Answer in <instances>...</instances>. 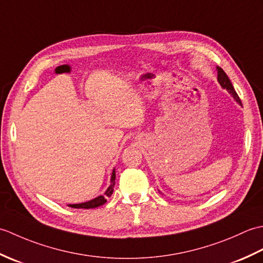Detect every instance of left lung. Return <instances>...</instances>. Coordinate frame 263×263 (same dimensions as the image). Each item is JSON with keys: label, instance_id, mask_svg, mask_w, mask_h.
I'll return each instance as SVG.
<instances>
[{"label": "left lung", "instance_id": "8db88e82", "mask_svg": "<svg viewBox=\"0 0 263 263\" xmlns=\"http://www.w3.org/2000/svg\"><path fill=\"white\" fill-rule=\"evenodd\" d=\"M217 80H218V82L220 83V86L224 88V89H226V90L230 92L232 96H233V98L236 100V102L239 104V105H242V102H241V99H239V97H238V95L236 93V91H235V89H234V87H233V85H232V82H231V80H230V78L227 77V74L225 73V71L222 70L221 68H219V66H217Z\"/></svg>", "mask_w": 263, "mask_h": 263}]
</instances>
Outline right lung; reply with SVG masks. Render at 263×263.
I'll return each instance as SVG.
<instances>
[{
    "label": "right lung",
    "mask_w": 263,
    "mask_h": 263,
    "mask_svg": "<svg viewBox=\"0 0 263 263\" xmlns=\"http://www.w3.org/2000/svg\"><path fill=\"white\" fill-rule=\"evenodd\" d=\"M115 170L111 172V177H110V185L108 189L106 190L105 193L103 195H99V197L95 198L92 200H89L87 202H82V203H76V204H69L71 208H76V209H92V208H97L99 205H103L106 203V201L113 194L114 191V185H115Z\"/></svg>",
    "instance_id": "add662e5"
}]
</instances>
